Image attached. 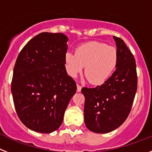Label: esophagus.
<instances>
[{
	"label": "esophagus",
	"mask_w": 152,
	"mask_h": 152,
	"mask_svg": "<svg viewBox=\"0 0 152 152\" xmlns=\"http://www.w3.org/2000/svg\"><path fill=\"white\" fill-rule=\"evenodd\" d=\"M81 91V86H80L79 84H77V92H80Z\"/></svg>",
	"instance_id": "esophagus-1"
}]
</instances>
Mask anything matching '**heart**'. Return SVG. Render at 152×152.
Segmentation results:
<instances>
[{
	"label": "heart",
	"instance_id": "heart-1",
	"mask_svg": "<svg viewBox=\"0 0 152 152\" xmlns=\"http://www.w3.org/2000/svg\"><path fill=\"white\" fill-rule=\"evenodd\" d=\"M117 62L116 48L99 42L83 44L76 49L75 54L67 52L64 56L68 75L72 77H77L85 66L86 76L93 84L105 82L116 69Z\"/></svg>",
	"mask_w": 152,
	"mask_h": 152
}]
</instances>
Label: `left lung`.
Wrapping results in <instances>:
<instances>
[{"label": "left lung", "mask_w": 152, "mask_h": 152, "mask_svg": "<svg viewBox=\"0 0 152 152\" xmlns=\"http://www.w3.org/2000/svg\"><path fill=\"white\" fill-rule=\"evenodd\" d=\"M118 53L116 71L104 84L83 88L84 123L96 133H108L121 126L131 111L137 91L136 64L122 39L113 36Z\"/></svg>", "instance_id": "obj_1"}]
</instances>
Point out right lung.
Here are the masks:
<instances>
[{
  "instance_id": "1",
  "label": "right lung",
  "mask_w": 152,
  "mask_h": 152,
  "mask_svg": "<svg viewBox=\"0 0 152 152\" xmlns=\"http://www.w3.org/2000/svg\"><path fill=\"white\" fill-rule=\"evenodd\" d=\"M68 41L62 33H41L17 57L11 84L13 103L21 122L33 131L51 133L59 128L77 91L64 66Z\"/></svg>"
}]
</instances>
